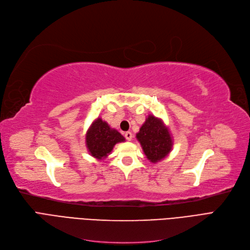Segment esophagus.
Instances as JSON below:
<instances>
[{"instance_id":"obj_1","label":"esophagus","mask_w":250,"mask_h":250,"mask_svg":"<svg viewBox=\"0 0 250 250\" xmlns=\"http://www.w3.org/2000/svg\"><path fill=\"white\" fill-rule=\"evenodd\" d=\"M124 136H125V139H126L127 141H131V140H132V133H131L130 131L125 132V133H124Z\"/></svg>"}]
</instances>
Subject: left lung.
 <instances>
[{
  "instance_id": "8db88e82",
  "label": "left lung",
  "mask_w": 250,
  "mask_h": 250,
  "mask_svg": "<svg viewBox=\"0 0 250 250\" xmlns=\"http://www.w3.org/2000/svg\"><path fill=\"white\" fill-rule=\"evenodd\" d=\"M136 139L140 142L145 155L152 163L166 158L173 148V140L168 128L161 119L152 115L146 119L140 131L136 133Z\"/></svg>"
}]
</instances>
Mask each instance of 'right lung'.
I'll list each match as a JSON object with an SVG mask.
<instances>
[{"label": "right lung", "instance_id": "right-lung-1", "mask_svg": "<svg viewBox=\"0 0 250 250\" xmlns=\"http://www.w3.org/2000/svg\"><path fill=\"white\" fill-rule=\"evenodd\" d=\"M121 142H125L124 136L116 129L110 128L101 118H97L92 123L85 134V146L88 151L98 160L107 157L115 145Z\"/></svg>", "mask_w": 250, "mask_h": 250}]
</instances>
